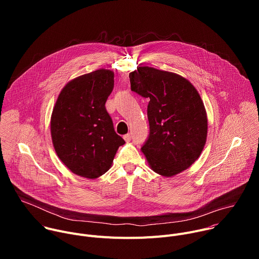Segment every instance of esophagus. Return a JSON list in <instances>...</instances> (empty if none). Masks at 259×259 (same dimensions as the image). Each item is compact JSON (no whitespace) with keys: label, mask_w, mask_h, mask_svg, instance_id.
<instances>
[{"label":"esophagus","mask_w":259,"mask_h":259,"mask_svg":"<svg viewBox=\"0 0 259 259\" xmlns=\"http://www.w3.org/2000/svg\"><path fill=\"white\" fill-rule=\"evenodd\" d=\"M123 138H124V140L126 141V142H129L130 140H131V135L128 133V134H125L124 136H123Z\"/></svg>","instance_id":"34e87169"}]
</instances>
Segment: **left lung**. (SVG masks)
Listing matches in <instances>:
<instances>
[{
	"mask_svg": "<svg viewBox=\"0 0 259 259\" xmlns=\"http://www.w3.org/2000/svg\"><path fill=\"white\" fill-rule=\"evenodd\" d=\"M131 90L150 99V136L141 147L153 171L174 176L200 157L207 139L208 120L194 85L177 73L139 66L129 75Z\"/></svg>",
	"mask_w": 259,
	"mask_h": 259,
	"instance_id": "1",
	"label": "left lung"
}]
</instances>
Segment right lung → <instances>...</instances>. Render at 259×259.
I'll return each mask as SVG.
<instances>
[{
  "mask_svg": "<svg viewBox=\"0 0 259 259\" xmlns=\"http://www.w3.org/2000/svg\"><path fill=\"white\" fill-rule=\"evenodd\" d=\"M115 73L100 68L69 81L51 115V137L60 161L76 175L94 179L112 167L124 139L115 132L105 102Z\"/></svg>",
  "mask_w": 259,
  "mask_h": 259,
  "instance_id": "1",
  "label": "right lung"
}]
</instances>
